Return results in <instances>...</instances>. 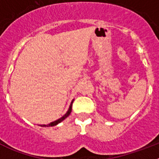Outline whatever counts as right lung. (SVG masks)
<instances>
[{
	"label": "right lung",
	"instance_id": "obj_1",
	"mask_svg": "<svg viewBox=\"0 0 159 159\" xmlns=\"http://www.w3.org/2000/svg\"><path fill=\"white\" fill-rule=\"evenodd\" d=\"M72 102H73V100L71 101V105H70L69 109H68V111H67V113H66L65 115H64V116H63V117H61V118H60V119H57V120H56V121L52 122V123H49L48 125H42L41 127H53V126H56V125H57V124H58V123H60V122H62L63 120H64V119H65L67 117V116H69L70 113H71V107H72Z\"/></svg>",
	"mask_w": 159,
	"mask_h": 159
}]
</instances>
